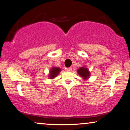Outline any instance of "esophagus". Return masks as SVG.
Returning <instances> with one entry per match:
<instances>
[{"mask_svg": "<svg viewBox=\"0 0 130 130\" xmlns=\"http://www.w3.org/2000/svg\"><path fill=\"white\" fill-rule=\"evenodd\" d=\"M66 70H67V71H71L72 68H71V67H69V68H67Z\"/></svg>", "mask_w": 130, "mask_h": 130, "instance_id": "obj_1", "label": "esophagus"}]
</instances>
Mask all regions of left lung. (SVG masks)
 <instances>
[{
    "mask_svg": "<svg viewBox=\"0 0 130 130\" xmlns=\"http://www.w3.org/2000/svg\"><path fill=\"white\" fill-rule=\"evenodd\" d=\"M77 72L78 74L80 75L84 80H86V79H88V78L90 77V71H89L88 68H87L85 67H80V68H79L77 71Z\"/></svg>",
    "mask_w": 130,
    "mask_h": 130,
    "instance_id": "8db88e82",
    "label": "left lung"
}]
</instances>
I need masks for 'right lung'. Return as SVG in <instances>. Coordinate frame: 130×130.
I'll return each mask as SVG.
<instances>
[{
    "instance_id": "add662e5",
    "label": "right lung",
    "mask_w": 130,
    "mask_h": 130,
    "mask_svg": "<svg viewBox=\"0 0 130 130\" xmlns=\"http://www.w3.org/2000/svg\"><path fill=\"white\" fill-rule=\"evenodd\" d=\"M60 71L61 70L59 68H57V67H52L50 71V79H54V78H55L59 74Z\"/></svg>"
}]
</instances>
